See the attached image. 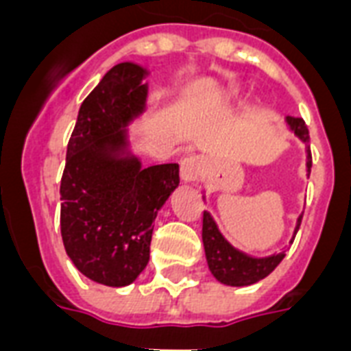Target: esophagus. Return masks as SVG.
Returning a JSON list of instances; mask_svg holds the SVG:
<instances>
[{
  "instance_id": "esophagus-1",
  "label": "esophagus",
  "mask_w": 351,
  "mask_h": 351,
  "mask_svg": "<svg viewBox=\"0 0 351 351\" xmlns=\"http://www.w3.org/2000/svg\"><path fill=\"white\" fill-rule=\"evenodd\" d=\"M204 158L198 154H187L180 162V176L184 182H197L204 175Z\"/></svg>"
}]
</instances>
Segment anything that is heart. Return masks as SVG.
<instances>
[{
  "label": "heart",
  "mask_w": 351,
  "mask_h": 351,
  "mask_svg": "<svg viewBox=\"0 0 351 351\" xmlns=\"http://www.w3.org/2000/svg\"><path fill=\"white\" fill-rule=\"evenodd\" d=\"M228 96H230V98L237 96V89H230V90H228Z\"/></svg>",
  "instance_id": "heart-1"
}]
</instances>
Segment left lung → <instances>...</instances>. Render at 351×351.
<instances>
[{
	"label": "left lung",
	"instance_id": "left-lung-1",
	"mask_svg": "<svg viewBox=\"0 0 351 351\" xmlns=\"http://www.w3.org/2000/svg\"><path fill=\"white\" fill-rule=\"evenodd\" d=\"M286 125L295 136L299 138L300 142L308 145L310 143V134H308V127H306L302 118L286 117L284 118ZM311 167V154L310 147H306V171L310 176ZM202 198L206 202V191H202ZM300 220L302 215L297 217L295 222L293 237L289 240V244H286L280 251H275L271 255L255 256L245 253V251L239 250L231 244L230 240L226 239L222 231L219 230V224L215 222L211 213L204 211V222H202V242L204 251H206V261H208L209 271L213 273V277L219 282L226 284V286H251V284L258 282L264 277H267L275 267L280 264L284 256H286V250L288 245H291L295 234L299 231Z\"/></svg>",
	"mask_w": 351,
	"mask_h": 351
}]
</instances>
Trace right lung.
<instances>
[{
    "label": "right lung",
    "instance_id": "right-lung-1",
    "mask_svg": "<svg viewBox=\"0 0 351 351\" xmlns=\"http://www.w3.org/2000/svg\"><path fill=\"white\" fill-rule=\"evenodd\" d=\"M149 71L121 62L78 111L62 176V239L82 275L129 286L145 269L156 215L180 184L178 164L143 167L129 125L147 109Z\"/></svg>",
    "mask_w": 351,
    "mask_h": 351
}]
</instances>
